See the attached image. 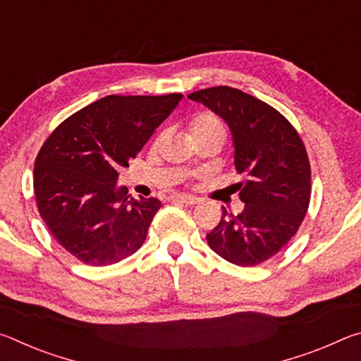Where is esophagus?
Wrapping results in <instances>:
<instances>
[{
	"label": "esophagus",
	"instance_id": "esophagus-1",
	"mask_svg": "<svg viewBox=\"0 0 361 361\" xmlns=\"http://www.w3.org/2000/svg\"><path fill=\"white\" fill-rule=\"evenodd\" d=\"M170 200H172V202H180V204H186V205L199 204L197 197H194V195H186V194H173V195H170Z\"/></svg>",
	"mask_w": 361,
	"mask_h": 361
}]
</instances>
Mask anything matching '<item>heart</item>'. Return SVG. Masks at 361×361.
Masks as SVG:
<instances>
[{
  "label": "heart",
  "instance_id": "obj_1",
  "mask_svg": "<svg viewBox=\"0 0 361 361\" xmlns=\"http://www.w3.org/2000/svg\"><path fill=\"white\" fill-rule=\"evenodd\" d=\"M218 127H223L221 122H219L216 118H213V116H210V114H200L195 119H192V122H191L192 135L194 133L218 129Z\"/></svg>",
  "mask_w": 361,
  "mask_h": 361
}]
</instances>
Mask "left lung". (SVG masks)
<instances>
[{
	"instance_id": "left-lung-1",
	"label": "left lung",
	"mask_w": 361,
	"mask_h": 361,
	"mask_svg": "<svg viewBox=\"0 0 361 361\" xmlns=\"http://www.w3.org/2000/svg\"><path fill=\"white\" fill-rule=\"evenodd\" d=\"M218 114L232 133L234 166L245 173L239 197L245 209L207 234L213 252L248 267L279 253L309 209L310 164L301 137L277 109L239 89L218 85L188 95Z\"/></svg>"
}]
</instances>
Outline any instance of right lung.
I'll return each mask as SVG.
<instances>
[{
    "label": "right lung",
    "mask_w": 361,
    "mask_h": 361,
    "mask_svg": "<svg viewBox=\"0 0 361 361\" xmlns=\"http://www.w3.org/2000/svg\"><path fill=\"white\" fill-rule=\"evenodd\" d=\"M181 99L108 95L65 119L41 146L33 172L39 215L79 261L109 266L143 245L162 204L127 195L118 172L129 167Z\"/></svg>",
    "instance_id": "1"
}]
</instances>
